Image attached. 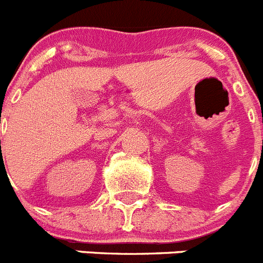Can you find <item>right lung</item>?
I'll list each match as a JSON object with an SVG mask.
<instances>
[{
    "instance_id": "add662e5",
    "label": "right lung",
    "mask_w": 263,
    "mask_h": 263,
    "mask_svg": "<svg viewBox=\"0 0 263 263\" xmlns=\"http://www.w3.org/2000/svg\"><path fill=\"white\" fill-rule=\"evenodd\" d=\"M0 142H1V140H0Z\"/></svg>"
}]
</instances>
